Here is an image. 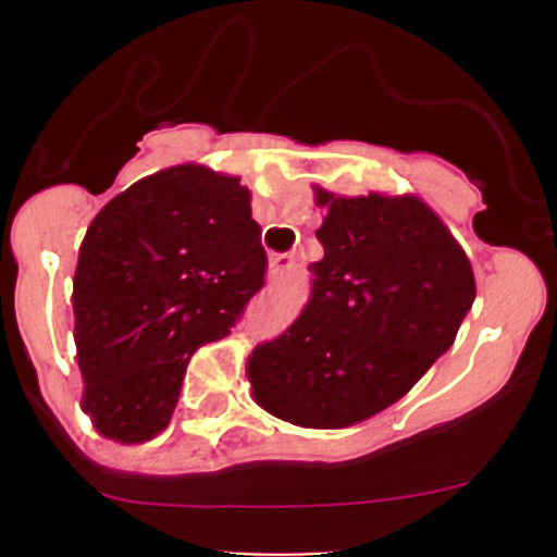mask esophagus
<instances>
[{
  "mask_svg": "<svg viewBox=\"0 0 557 557\" xmlns=\"http://www.w3.org/2000/svg\"><path fill=\"white\" fill-rule=\"evenodd\" d=\"M290 269H294V256H274L272 261H269V277L272 280L285 277Z\"/></svg>",
  "mask_w": 557,
  "mask_h": 557,
  "instance_id": "obj_1",
  "label": "esophagus"
}]
</instances>
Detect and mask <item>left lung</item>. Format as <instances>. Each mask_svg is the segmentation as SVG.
Returning <instances> with one entry per match:
<instances>
[{
	"label": "left lung",
	"instance_id": "left-lung-1",
	"mask_svg": "<svg viewBox=\"0 0 557 557\" xmlns=\"http://www.w3.org/2000/svg\"><path fill=\"white\" fill-rule=\"evenodd\" d=\"M312 296L247 358L261 409L301 429H345L396 404L453 347L476 296L469 256L412 194L336 196L314 185Z\"/></svg>",
	"mask_w": 557,
	"mask_h": 557
}]
</instances>
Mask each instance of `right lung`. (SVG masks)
<instances>
[{
    "label": "right lung",
    "mask_w": 557,
    "mask_h": 557,
    "mask_svg": "<svg viewBox=\"0 0 557 557\" xmlns=\"http://www.w3.org/2000/svg\"><path fill=\"white\" fill-rule=\"evenodd\" d=\"M250 190L180 164L128 185L88 226L72 280L83 412L121 445L170 425L196 347L223 339L263 285Z\"/></svg>",
    "instance_id": "1"
}]
</instances>
